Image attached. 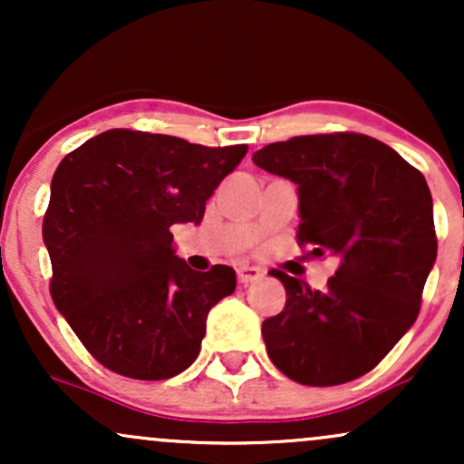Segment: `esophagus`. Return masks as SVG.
<instances>
[{
    "mask_svg": "<svg viewBox=\"0 0 464 464\" xmlns=\"http://www.w3.org/2000/svg\"><path fill=\"white\" fill-rule=\"evenodd\" d=\"M262 270L253 268V266H239L237 268V281L239 284H250V281L262 279Z\"/></svg>",
    "mask_w": 464,
    "mask_h": 464,
    "instance_id": "obj_1",
    "label": "esophagus"
}]
</instances>
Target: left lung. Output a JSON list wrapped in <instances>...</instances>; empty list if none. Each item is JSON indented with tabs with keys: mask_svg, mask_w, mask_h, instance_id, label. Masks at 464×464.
Masks as SVG:
<instances>
[{
	"mask_svg": "<svg viewBox=\"0 0 464 464\" xmlns=\"http://www.w3.org/2000/svg\"><path fill=\"white\" fill-rule=\"evenodd\" d=\"M253 163L296 185V237L314 257L338 259L324 290L273 270L287 299L262 324L270 360L305 386L358 380L417 321L436 262L428 183L391 146L355 132L270 143Z\"/></svg>",
	"mask_w": 464,
	"mask_h": 464,
	"instance_id": "left-lung-1",
	"label": "left lung"
}]
</instances>
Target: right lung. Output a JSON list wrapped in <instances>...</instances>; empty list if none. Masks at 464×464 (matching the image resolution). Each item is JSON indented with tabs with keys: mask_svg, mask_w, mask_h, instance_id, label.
Here are the masks:
<instances>
[{
	"mask_svg": "<svg viewBox=\"0 0 464 464\" xmlns=\"http://www.w3.org/2000/svg\"><path fill=\"white\" fill-rule=\"evenodd\" d=\"M246 150L115 129L56 168L44 218L52 299L106 369L168 380L198 358L207 314L233 295L236 270H191L169 227L200 225Z\"/></svg>",
	"mask_w": 464,
	"mask_h": 464,
	"instance_id": "obj_1",
	"label": "right lung"
}]
</instances>
